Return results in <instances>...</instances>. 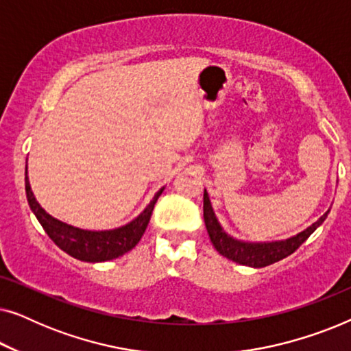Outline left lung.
<instances>
[{"instance_id": "left-lung-1", "label": "left lung", "mask_w": 351, "mask_h": 351, "mask_svg": "<svg viewBox=\"0 0 351 351\" xmlns=\"http://www.w3.org/2000/svg\"><path fill=\"white\" fill-rule=\"evenodd\" d=\"M203 210H204V223L208 228L210 243L214 244V247L217 249L219 254H222L223 257L230 258V261L239 263V265L254 267V268H262L271 263L280 262L287 256H291L292 252H295L297 249L302 246V243H305L310 238V234L324 222L328 217L329 210L326 214L316 220L313 225H310L308 228L304 232L297 233L295 237L287 238L285 241H271V243H246L239 241L230 237L227 232H223V228L220 227L217 217H215L213 206H210L208 191L204 190L203 196Z\"/></svg>"}]
</instances>
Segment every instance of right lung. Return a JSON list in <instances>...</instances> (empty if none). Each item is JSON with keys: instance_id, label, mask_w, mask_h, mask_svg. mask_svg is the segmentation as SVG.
<instances>
[{"instance_id": "1", "label": "right lung", "mask_w": 351, "mask_h": 351, "mask_svg": "<svg viewBox=\"0 0 351 351\" xmlns=\"http://www.w3.org/2000/svg\"><path fill=\"white\" fill-rule=\"evenodd\" d=\"M161 189L153 196L150 204L143 209V213L137 215L132 222H129L123 227L114 230H104V232H90V230H81L71 225L60 222L46 213L38 203L35 195H33L28 176L25 174V191L27 199L30 204V209L36 215L38 222L45 228L52 241L59 246L62 251L69 256L78 258L83 262H105L117 258L123 254L136 247V244L141 241L142 234L145 233L147 225L150 222L153 208H155L158 198L162 193Z\"/></svg>"}]
</instances>
